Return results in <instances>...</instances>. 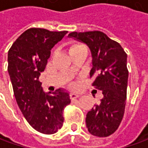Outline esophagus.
I'll return each mask as SVG.
<instances>
[{"label": "esophagus", "instance_id": "1", "mask_svg": "<svg viewBox=\"0 0 148 148\" xmlns=\"http://www.w3.org/2000/svg\"><path fill=\"white\" fill-rule=\"evenodd\" d=\"M79 96H80L79 95L75 94V93H71V94H70V98H71V100H73V99H76L77 98H78Z\"/></svg>", "mask_w": 148, "mask_h": 148}]
</instances>
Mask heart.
Here are the masks:
<instances>
[{
  "label": "heart",
  "mask_w": 148,
  "mask_h": 148,
  "mask_svg": "<svg viewBox=\"0 0 148 148\" xmlns=\"http://www.w3.org/2000/svg\"><path fill=\"white\" fill-rule=\"evenodd\" d=\"M81 49H86V48L85 47V45H83L82 43H72L69 47V53H73L77 52L78 50H81Z\"/></svg>",
  "instance_id": "heart-1"
}]
</instances>
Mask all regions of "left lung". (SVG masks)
Masks as SVG:
<instances>
[{
	"label": "left lung",
	"instance_id": "left-lung-1",
	"mask_svg": "<svg viewBox=\"0 0 148 148\" xmlns=\"http://www.w3.org/2000/svg\"><path fill=\"white\" fill-rule=\"evenodd\" d=\"M68 37L86 43L91 52L92 86L101 90L103 98L89 111L86 128L94 136L108 137L116 131L124 114L128 71L127 54L121 45L101 31L71 32Z\"/></svg>",
	"mask_w": 148,
	"mask_h": 148
}]
</instances>
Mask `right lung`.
<instances>
[{
	"label": "right lung",
	"instance_id": "1",
	"mask_svg": "<svg viewBox=\"0 0 148 148\" xmlns=\"http://www.w3.org/2000/svg\"><path fill=\"white\" fill-rule=\"evenodd\" d=\"M66 33L31 28L14 41L8 52V72L16 102L32 128L41 134H55L62 127V112L71 103L65 90L45 93L38 80L51 49Z\"/></svg>",
	"mask_w": 148,
	"mask_h": 148
}]
</instances>
